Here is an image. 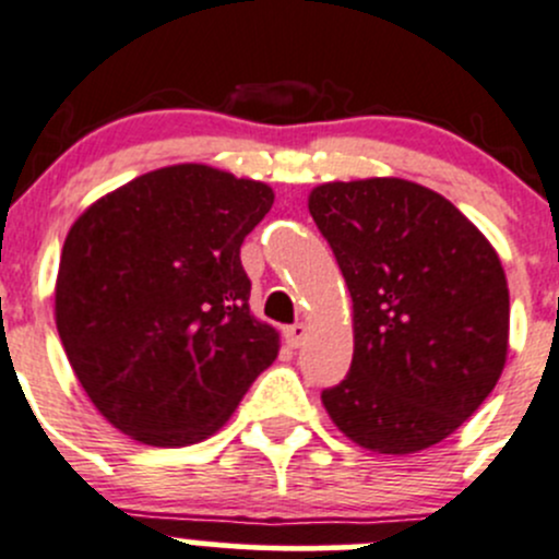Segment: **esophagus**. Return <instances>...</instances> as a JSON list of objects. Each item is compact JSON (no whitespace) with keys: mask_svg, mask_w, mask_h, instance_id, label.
Instances as JSON below:
<instances>
[{"mask_svg":"<svg viewBox=\"0 0 559 559\" xmlns=\"http://www.w3.org/2000/svg\"><path fill=\"white\" fill-rule=\"evenodd\" d=\"M284 337H286V343H289L292 348H300L302 343H306V337H308V326H306V324H292V326H286Z\"/></svg>","mask_w":559,"mask_h":559,"instance_id":"1","label":"esophagus"}]
</instances>
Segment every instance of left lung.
Masks as SVG:
<instances>
[{
  "label": "left lung",
  "instance_id": "1",
  "mask_svg": "<svg viewBox=\"0 0 559 559\" xmlns=\"http://www.w3.org/2000/svg\"><path fill=\"white\" fill-rule=\"evenodd\" d=\"M354 306L352 370L321 392L348 441L414 454L476 414L509 354V284L489 240L427 186L335 180L308 197Z\"/></svg>",
  "mask_w": 559,
  "mask_h": 559
}]
</instances>
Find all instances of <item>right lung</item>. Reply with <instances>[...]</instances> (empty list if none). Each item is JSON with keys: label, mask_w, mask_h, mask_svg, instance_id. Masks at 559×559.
<instances>
[{"label": "right lung", "mask_w": 559, "mask_h": 559, "mask_svg": "<svg viewBox=\"0 0 559 559\" xmlns=\"http://www.w3.org/2000/svg\"><path fill=\"white\" fill-rule=\"evenodd\" d=\"M267 183L173 165L94 202L67 235L56 330L88 400L148 447L205 441L278 357L240 264Z\"/></svg>", "instance_id": "1"}]
</instances>
